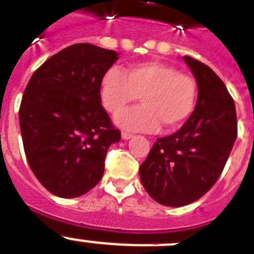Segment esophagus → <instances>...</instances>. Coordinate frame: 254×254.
Listing matches in <instances>:
<instances>
[{"label": "esophagus", "mask_w": 254, "mask_h": 254, "mask_svg": "<svg viewBox=\"0 0 254 254\" xmlns=\"http://www.w3.org/2000/svg\"><path fill=\"white\" fill-rule=\"evenodd\" d=\"M132 137L131 133H128V132H122V138L123 139H129Z\"/></svg>", "instance_id": "34e87169"}]
</instances>
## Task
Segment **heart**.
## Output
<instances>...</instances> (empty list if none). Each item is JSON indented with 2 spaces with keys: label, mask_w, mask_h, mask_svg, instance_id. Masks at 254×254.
Instances as JSON below:
<instances>
[{
  "label": "heart",
  "mask_w": 254,
  "mask_h": 254,
  "mask_svg": "<svg viewBox=\"0 0 254 254\" xmlns=\"http://www.w3.org/2000/svg\"><path fill=\"white\" fill-rule=\"evenodd\" d=\"M143 104L117 116L116 122L128 131H153L161 125L171 131L191 115L196 99V81L175 66L160 62L129 65L127 71L112 66L101 81V99L104 108L117 115L137 101Z\"/></svg>",
  "instance_id": "heart-1"
}]
</instances>
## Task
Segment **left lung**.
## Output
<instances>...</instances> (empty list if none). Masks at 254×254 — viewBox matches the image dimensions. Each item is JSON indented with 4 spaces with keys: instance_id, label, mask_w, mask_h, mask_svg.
Returning <instances> with one entry per match:
<instances>
[{
    "instance_id": "1",
    "label": "left lung",
    "mask_w": 254,
    "mask_h": 254,
    "mask_svg": "<svg viewBox=\"0 0 254 254\" xmlns=\"http://www.w3.org/2000/svg\"><path fill=\"white\" fill-rule=\"evenodd\" d=\"M197 84L195 111L178 132L157 138L139 179L153 200L166 206L194 203L217 183L237 138V112L222 79L185 55Z\"/></svg>"
}]
</instances>
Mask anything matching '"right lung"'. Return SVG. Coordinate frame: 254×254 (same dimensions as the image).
Segmentation results:
<instances>
[{
    "mask_svg": "<svg viewBox=\"0 0 254 254\" xmlns=\"http://www.w3.org/2000/svg\"><path fill=\"white\" fill-rule=\"evenodd\" d=\"M115 50L74 44L49 58L25 88L18 111L25 155L41 185L60 197L92 190L109 146L120 142L102 106L101 81Z\"/></svg>",
    "mask_w": 254,
    "mask_h": 254,
    "instance_id": "obj_1",
    "label": "right lung"
}]
</instances>
